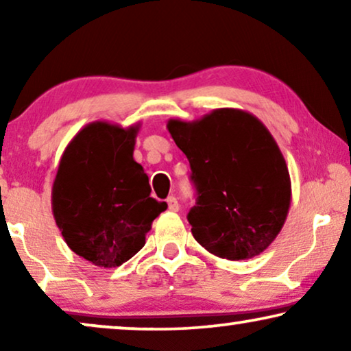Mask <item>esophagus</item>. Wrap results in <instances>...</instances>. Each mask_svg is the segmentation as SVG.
<instances>
[{"mask_svg":"<svg viewBox=\"0 0 351 351\" xmlns=\"http://www.w3.org/2000/svg\"><path fill=\"white\" fill-rule=\"evenodd\" d=\"M167 208H169V210H172V213H177V210H179L180 204L176 196H169V198H167Z\"/></svg>","mask_w":351,"mask_h":351,"instance_id":"obj_1","label":"esophagus"}]
</instances>
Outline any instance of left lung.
I'll list each match as a JSON object with an SVG mask.
<instances>
[{"mask_svg": "<svg viewBox=\"0 0 351 351\" xmlns=\"http://www.w3.org/2000/svg\"><path fill=\"white\" fill-rule=\"evenodd\" d=\"M167 131L190 161L198 198L186 219L196 241L228 261L265 251L291 206L289 171L265 124L217 108L196 121L169 119Z\"/></svg>", "mask_w": 351, "mask_h": 351, "instance_id": "obj_1", "label": "left lung"}]
</instances>
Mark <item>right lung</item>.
Instances as JSON below:
<instances>
[{
    "label": "right lung",
    "instance_id": "obj_1",
    "mask_svg": "<svg viewBox=\"0 0 351 351\" xmlns=\"http://www.w3.org/2000/svg\"><path fill=\"white\" fill-rule=\"evenodd\" d=\"M138 129L89 123L60 158L52 214L66 246L93 265L114 268L136 256L167 208L152 198L148 176L132 156Z\"/></svg>",
    "mask_w": 351,
    "mask_h": 351
}]
</instances>
